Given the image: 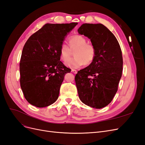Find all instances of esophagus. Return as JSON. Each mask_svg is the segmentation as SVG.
Listing matches in <instances>:
<instances>
[{
  "instance_id": "1",
  "label": "esophagus",
  "mask_w": 145,
  "mask_h": 145,
  "mask_svg": "<svg viewBox=\"0 0 145 145\" xmlns=\"http://www.w3.org/2000/svg\"><path fill=\"white\" fill-rule=\"evenodd\" d=\"M71 72H72V73H74V74H76V73L77 72V71H76V69H71Z\"/></svg>"
}]
</instances>
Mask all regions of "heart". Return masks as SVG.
I'll return each mask as SVG.
<instances>
[{
  "label": "heart",
  "mask_w": 145,
  "mask_h": 145,
  "mask_svg": "<svg viewBox=\"0 0 145 145\" xmlns=\"http://www.w3.org/2000/svg\"><path fill=\"white\" fill-rule=\"evenodd\" d=\"M69 46L62 43L60 48V59L71 68H78L82 65L89 66L95 59L97 51L94 45L87 43V39L81 35H74L68 39ZM74 57L70 60L72 52ZM70 60L69 61V60Z\"/></svg>",
  "instance_id": "heart-1"
}]
</instances>
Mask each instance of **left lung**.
Instances as JSON below:
<instances>
[{
	"mask_svg": "<svg viewBox=\"0 0 145 145\" xmlns=\"http://www.w3.org/2000/svg\"><path fill=\"white\" fill-rule=\"evenodd\" d=\"M78 33L88 37L97 51L94 62L75 76L78 97L88 106L104 108L114 97L122 75L120 45L114 35L101 24H84Z\"/></svg>",
	"mask_w": 145,
	"mask_h": 145,
	"instance_id": "left-lung-1",
	"label": "left lung"
}]
</instances>
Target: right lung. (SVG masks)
Instances as JSON below:
<instances>
[{
    "label": "right lung",
    "instance_id": "1",
    "mask_svg": "<svg viewBox=\"0 0 145 145\" xmlns=\"http://www.w3.org/2000/svg\"><path fill=\"white\" fill-rule=\"evenodd\" d=\"M77 25L46 24L26 42L20 62V83L25 99L33 106L46 107L58 99L65 75L71 72L60 61V46Z\"/></svg>",
    "mask_w": 145,
    "mask_h": 145
}]
</instances>
